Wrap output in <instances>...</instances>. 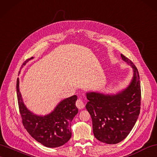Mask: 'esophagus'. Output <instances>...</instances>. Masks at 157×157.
Masks as SVG:
<instances>
[{
  "instance_id": "1",
  "label": "esophagus",
  "mask_w": 157,
  "mask_h": 157,
  "mask_svg": "<svg viewBox=\"0 0 157 157\" xmlns=\"http://www.w3.org/2000/svg\"><path fill=\"white\" fill-rule=\"evenodd\" d=\"M76 107H77L78 109H83L84 106H85V105H84L83 101L81 100V98H78L77 100H76Z\"/></svg>"
}]
</instances>
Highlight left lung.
Segmentation results:
<instances>
[{
    "label": "left lung",
    "mask_w": 157,
    "mask_h": 157,
    "mask_svg": "<svg viewBox=\"0 0 157 157\" xmlns=\"http://www.w3.org/2000/svg\"><path fill=\"white\" fill-rule=\"evenodd\" d=\"M133 68L130 85L116 95L97 93L86 94V109L90 114L95 138L102 143L117 144L128 136L135 124L140 110L141 90L139 71L132 61L121 54Z\"/></svg>",
    "instance_id": "8db88e82"
}]
</instances>
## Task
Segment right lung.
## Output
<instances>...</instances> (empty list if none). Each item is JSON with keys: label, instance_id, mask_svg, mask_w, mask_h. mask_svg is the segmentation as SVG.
Returning <instances> with one entry per match:
<instances>
[{"label": "right lung", "instance_id": "obj_1", "mask_svg": "<svg viewBox=\"0 0 157 157\" xmlns=\"http://www.w3.org/2000/svg\"><path fill=\"white\" fill-rule=\"evenodd\" d=\"M33 58L26 60L22 65ZM17 93L22 124L33 138L49 148L60 147L70 140L71 121L78 112L75 105L77 99L76 95L61 101L51 114L39 117L30 113L25 106L19 91L18 79L17 81Z\"/></svg>", "mask_w": 157, "mask_h": 157}]
</instances>
